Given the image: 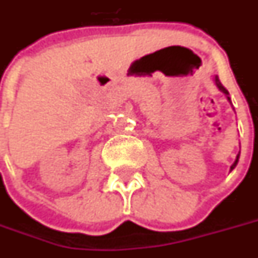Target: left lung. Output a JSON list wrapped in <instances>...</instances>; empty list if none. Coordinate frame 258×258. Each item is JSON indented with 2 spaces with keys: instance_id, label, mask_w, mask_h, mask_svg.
Returning a JSON list of instances; mask_svg holds the SVG:
<instances>
[{
  "instance_id": "1",
  "label": "left lung",
  "mask_w": 258,
  "mask_h": 258,
  "mask_svg": "<svg viewBox=\"0 0 258 258\" xmlns=\"http://www.w3.org/2000/svg\"><path fill=\"white\" fill-rule=\"evenodd\" d=\"M214 83H215V86H217L218 89H219V91L223 92L224 95H226V98H227V100H228V102H230V104L232 105V103H231L230 94H228L227 90L224 89V86L221 83V81H219V78H218V76L214 77ZM232 109H234V111H235V108H234V107H232ZM239 158H240V151H239V154H237V155H236V159H235V162L232 163V166L230 167V172H231V171H232V169H235V167L237 166V162H239Z\"/></svg>"
}]
</instances>
